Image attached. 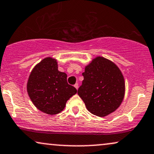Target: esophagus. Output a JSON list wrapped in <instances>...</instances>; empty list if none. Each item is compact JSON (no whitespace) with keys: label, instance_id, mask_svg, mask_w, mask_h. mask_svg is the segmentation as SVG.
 Here are the masks:
<instances>
[{"label":"esophagus","instance_id":"esophagus-1","mask_svg":"<svg viewBox=\"0 0 154 154\" xmlns=\"http://www.w3.org/2000/svg\"><path fill=\"white\" fill-rule=\"evenodd\" d=\"M74 87H75V88L77 89H78V87H79V85H78V84H77V83H76V84H75V85H74Z\"/></svg>","mask_w":154,"mask_h":154}]
</instances>
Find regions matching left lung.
<instances>
[{
  "label": "left lung",
  "mask_w": 154,
  "mask_h": 154,
  "mask_svg": "<svg viewBox=\"0 0 154 154\" xmlns=\"http://www.w3.org/2000/svg\"><path fill=\"white\" fill-rule=\"evenodd\" d=\"M82 75L84 79L77 94L91 114L104 116L119 106L125 85L123 75L115 64L98 57L85 67Z\"/></svg>",
  "instance_id": "8db88e82"
}]
</instances>
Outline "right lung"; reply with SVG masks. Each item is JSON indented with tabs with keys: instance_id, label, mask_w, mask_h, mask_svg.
<instances>
[{
	"instance_id": "obj_1",
	"label": "right lung",
	"mask_w": 154,
	"mask_h": 154,
	"mask_svg": "<svg viewBox=\"0 0 154 154\" xmlns=\"http://www.w3.org/2000/svg\"><path fill=\"white\" fill-rule=\"evenodd\" d=\"M57 68L55 60L45 58L31 72L27 85L28 95L35 106L50 115L62 112L67 101L77 91L67 83L66 73Z\"/></svg>"
}]
</instances>
